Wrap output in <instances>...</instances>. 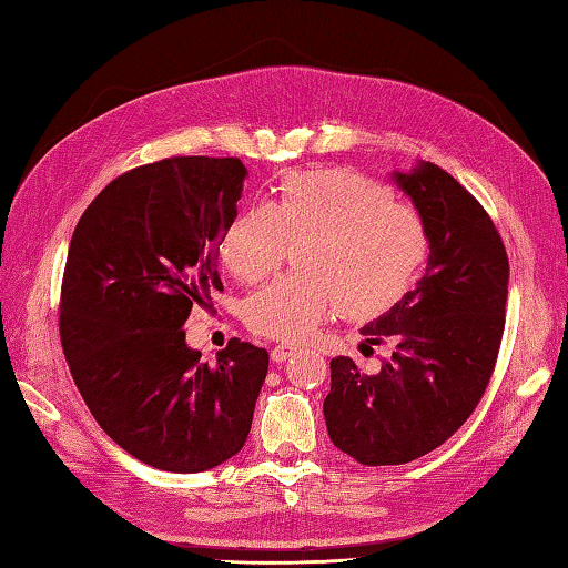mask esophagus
<instances>
[{
    "mask_svg": "<svg viewBox=\"0 0 568 568\" xmlns=\"http://www.w3.org/2000/svg\"><path fill=\"white\" fill-rule=\"evenodd\" d=\"M297 344H277L273 352H271V358H273V364H285L287 358H291L293 354H297Z\"/></svg>",
    "mask_w": 568,
    "mask_h": 568,
    "instance_id": "1",
    "label": "esophagus"
}]
</instances>
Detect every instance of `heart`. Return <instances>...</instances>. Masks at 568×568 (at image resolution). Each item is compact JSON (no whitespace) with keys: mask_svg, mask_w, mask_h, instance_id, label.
<instances>
[{"mask_svg":"<svg viewBox=\"0 0 568 568\" xmlns=\"http://www.w3.org/2000/svg\"><path fill=\"white\" fill-rule=\"evenodd\" d=\"M291 244L297 273L248 295L244 320L271 339L300 342L334 312L366 320L413 287L427 258L425 220L390 190L352 171H295L271 204H251L226 224V271L256 283L277 268Z\"/></svg>","mask_w":568,"mask_h":568,"instance_id":"heart-1","label":"heart"}]
</instances>
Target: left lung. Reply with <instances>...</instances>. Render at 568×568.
<instances>
[{
	"mask_svg": "<svg viewBox=\"0 0 568 568\" xmlns=\"http://www.w3.org/2000/svg\"><path fill=\"white\" fill-rule=\"evenodd\" d=\"M393 180L425 220L427 273L361 329L390 358L373 376L332 358L324 400L329 439L364 466L415 462L464 425L496 368L508 303V253L480 202L434 163Z\"/></svg>",
	"mask_w": 568,
	"mask_h": 568,
	"instance_id": "obj_1",
	"label": "left lung"
}]
</instances>
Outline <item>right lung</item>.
Here are the masks:
<instances>
[{
    "label": "right lung",
    "instance_id": "obj_1",
    "mask_svg": "<svg viewBox=\"0 0 568 568\" xmlns=\"http://www.w3.org/2000/svg\"><path fill=\"white\" fill-rule=\"evenodd\" d=\"M239 159L175 155L112 180L72 232L60 342L98 425L139 462L200 474L244 446L268 352L232 339L214 364L185 344L192 305L222 291Z\"/></svg>",
    "mask_w": 568,
    "mask_h": 568
}]
</instances>
